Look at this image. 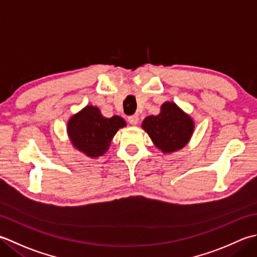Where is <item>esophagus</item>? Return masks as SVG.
Returning <instances> with one entry per match:
<instances>
[{"label": "esophagus", "mask_w": 257, "mask_h": 257, "mask_svg": "<svg viewBox=\"0 0 257 257\" xmlns=\"http://www.w3.org/2000/svg\"><path fill=\"white\" fill-rule=\"evenodd\" d=\"M128 121H129V123L130 124H137L138 123V121H139V118H138V115L137 114H133V115H129L128 117Z\"/></svg>", "instance_id": "obj_1"}]
</instances>
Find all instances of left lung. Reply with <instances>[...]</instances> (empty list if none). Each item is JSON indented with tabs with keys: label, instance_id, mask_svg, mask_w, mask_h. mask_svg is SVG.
<instances>
[{
	"label": "left lung",
	"instance_id": "8db88e82",
	"mask_svg": "<svg viewBox=\"0 0 257 257\" xmlns=\"http://www.w3.org/2000/svg\"><path fill=\"white\" fill-rule=\"evenodd\" d=\"M143 128L163 153H174L188 143L194 122L176 103L165 102L158 115H148L144 120Z\"/></svg>",
	"mask_w": 257,
	"mask_h": 257
}]
</instances>
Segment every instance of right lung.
Here are the masks:
<instances>
[{
	"instance_id": "1",
	"label": "right lung",
	"mask_w": 257,
	"mask_h": 257,
	"mask_svg": "<svg viewBox=\"0 0 257 257\" xmlns=\"http://www.w3.org/2000/svg\"><path fill=\"white\" fill-rule=\"evenodd\" d=\"M124 125L119 115L105 118L97 107L87 105L69 120L68 134L75 148L97 158L107 152L115 133Z\"/></svg>"
}]
</instances>
